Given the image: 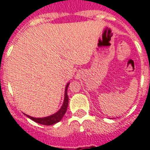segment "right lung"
I'll return each mask as SVG.
<instances>
[{"label": "right lung", "mask_w": 150, "mask_h": 150, "mask_svg": "<svg viewBox=\"0 0 150 150\" xmlns=\"http://www.w3.org/2000/svg\"><path fill=\"white\" fill-rule=\"evenodd\" d=\"M69 83L67 84L65 87V93H64V103L62 106H61V109L59 110L58 111L55 113V114H52L50 116L45 117H40V118H36V117H33L29 116L25 114L29 118H30L31 120L34 121L35 122L38 124H40V125H52L54 124H56L57 122L61 121L62 117H64V114L66 113V110H67V108H68V93H67V90H68V87Z\"/></svg>", "instance_id": "right-lung-1"}]
</instances>
